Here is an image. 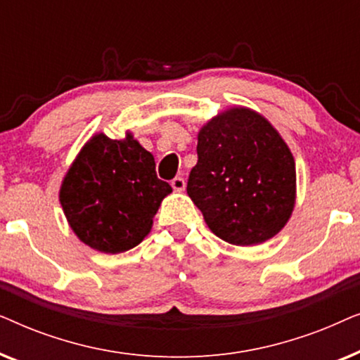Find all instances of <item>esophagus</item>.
Listing matches in <instances>:
<instances>
[{"label": "esophagus", "instance_id": "esophagus-1", "mask_svg": "<svg viewBox=\"0 0 360 360\" xmlns=\"http://www.w3.org/2000/svg\"><path fill=\"white\" fill-rule=\"evenodd\" d=\"M185 186H186V181L185 179H181V176H175V179L172 180V188L175 191H184Z\"/></svg>", "mask_w": 360, "mask_h": 360}]
</instances>
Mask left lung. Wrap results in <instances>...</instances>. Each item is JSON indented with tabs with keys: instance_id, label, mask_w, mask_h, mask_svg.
Returning a JSON list of instances; mask_svg holds the SVG:
<instances>
[{
	"instance_id": "left-lung-1",
	"label": "left lung",
	"mask_w": 360,
	"mask_h": 360,
	"mask_svg": "<svg viewBox=\"0 0 360 360\" xmlns=\"http://www.w3.org/2000/svg\"><path fill=\"white\" fill-rule=\"evenodd\" d=\"M186 193L226 243L255 245L287 224L297 172L277 129L249 108H231L198 132Z\"/></svg>"
}]
</instances>
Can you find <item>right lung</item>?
I'll list each match as a JSON object with an SVG mask.
<instances>
[{"label":"right lung","instance_id":"1","mask_svg":"<svg viewBox=\"0 0 360 360\" xmlns=\"http://www.w3.org/2000/svg\"><path fill=\"white\" fill-rule=\"evenodd\" d=\"M172 191L157 179L155 160L131 132L122 141L93 136L60 188V205L82 243L106 254L126 252L149 234L152 218Z\"/></svg>","mask_w":360,"mask_h":360}]
</instances>
